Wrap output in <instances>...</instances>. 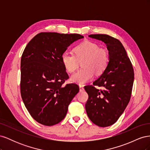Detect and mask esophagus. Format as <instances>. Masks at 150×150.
<instances>
[{"instance_id":"1","label":"esophagus","mask_w":150,"mask_h":150,"mask_svg":"<svg viewBox=\"0 0 150 150\" xmlns=\"http://www.w3.org/2000/svg\"><path fill=\"white\" fill-rule=\"evenodd\" d=\"M84 89V87H83V86H82V85H79V90H80V91H83Z\"/></svg>"}]
</instances>
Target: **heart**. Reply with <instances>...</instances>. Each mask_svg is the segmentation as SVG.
I'll list each match as a JSON object with an SVG mask.
<instances>
[{
  "label": "heart",
  "mask_w": 150,
  "mask_h": 150,
  "mask_svg": "<svg viewBox=\"0 0 150 150\" xmlns=\"http://www.w3.org/2000/svg\"><path fill=\"white\" fill-rule=\"evenodd\" d=\"M74 53L64 52L61 56V61L66 71L72 73L78 69L80 62H83L84 68L71 76V79L80 85L91 80L95 72L101 73L107 67L110 61V54L108 50L99 47L96 43L84 40L76 46Z\"/></svg>",
  "instance_id": "b5f03b06"
}]
</instances>
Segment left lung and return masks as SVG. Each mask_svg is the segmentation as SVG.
I'll list each match as a JSON object with an SVG mask.
<instances>
[{"mask_svg": "<svg viewBox=\"0 0 150 150\" xmlns=\"http://www.w3.org/2000/svg\"><path fill=\"white\" fill-rule=\"evenodd\" d=\"M90 38L106 44L109 64L92 85L86 86L88 94L85 108L90 120L100 127L116 122L130 101L134 69L125 49L118 39L107 34H91ZM101 87L102 89L96 87Z\"/></svg>", "mask_w": 150, "mask_h": 150, "instance_id": "left-lung-1", "label": "left lung"}]
</instances>
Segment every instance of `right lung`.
<instances>
[{"label":"right lung","instance_id":"obj_1","mask_svg":"<svg viewBox=\"0 0 150 150\" xmlns=\"http://www.w3.org/2000/svg\"><path fill=\"white\" fill-rule=\"evenodd\" d=\"M84 36L78 34L40 33L32 39L21 61V94L30 116L40 124L52 126L64 118L78 84L64 85L69 79L61 56Z\"/></svg>","mask_w":150,"mask_h":150}]
</instances>
